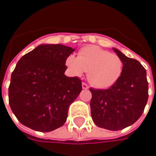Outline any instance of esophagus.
<instances>
[{"mask_svg":"<svg viewBox=\"0 0 156 156\" xmlns=\"http://www.w3.org/2000/svg\"><path fill=\"white\" fill-rule=\"evenodd\" d=\"M82 88L83 89H88L89 88V86L87 83H85V82H83L82 83Z\"/></svg>","mask_w":156,"mask_h":156,"instance_id":"esophagus-1","label":"esophagus"}]
</instances>
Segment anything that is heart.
<instances>
[{"label":"heart","mask_w":156,"mask_h":156,"mask_svg":"<svg viewBox=\"0 0 156 156\" xmlns=\"http://www.w3.org/2000/svg\"><path fill=\"white\" fill-rule=\"evenodd\" d=\"M65 64L74 76H80L88 72L90 83L98 88L109 87L121 77L123 61L116 54L97 46H87L80 49L77 58L69 55Z\"/></svg>","instance_id":"b5f03b06"}]
</instances>
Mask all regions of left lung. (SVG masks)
Instances as JSON below:
<instances>
[{
	"label": "left lung",
	"instance_id": "obj_1",
	"mask_svg": "<svg viewBox=\"0 0 156 156\" xmlns=\"http://www.w3.org/2000/svg\"><path fill=\"white\" fill-rule=\"evenodd\" d=\"M123 61L121 77L109 88H90L91 115L98 126L118 131L133 125L144 110L149 98L146 70L137 60L113 48Z\"/></svg>",
	"mask_w": 156,
	"mask_h": 156
}]
</instances>
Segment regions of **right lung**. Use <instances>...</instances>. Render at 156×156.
<instances>
[{"label":"right lung","mask_w":156,"mask_h":156,"mask_svg":"<svg viewBox=\"0 0 156 156\" xmlns=\"http://www.w3.org/2000/svg\"><path fill=\"white\" fill-rule=\"evenodd\" d=\"M76 49L40 45L19 59L12 73L9 105L20 123L38 132L64 125L68 109L82 90L79 77H68L65 60Z\"/></svg>","instance_id":"1"}]
</instances>
